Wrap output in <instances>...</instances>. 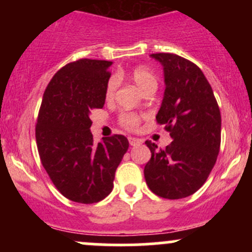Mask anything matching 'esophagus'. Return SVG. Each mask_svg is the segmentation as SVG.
<instances>
[{
    "instance_id": "1",
    "label": "esophagus",
    "mask_w": 252,
    "mask_h": 252,
    "mask_svg": "<svg viewBox=\"0 0 252 252\" xmlns=\"http://www.w3.org/2000/svg\"><path fill=\"white\" fill-rule=\"evenodd\" d=\"M128 140H129V144H130L131 146H135V145H139V144H140V142H141L140 140H139V139L133 138V136H129Z\"/></svg>"
}]
</instances>
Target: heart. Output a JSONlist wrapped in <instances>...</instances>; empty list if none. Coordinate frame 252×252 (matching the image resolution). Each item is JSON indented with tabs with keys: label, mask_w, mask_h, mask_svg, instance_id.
Segmentation results:
<instances>
[{
	"label": "heart",
	"mask_w": 252,
	"mask_h": 252,
	"mask_svg": "<svg viewBox=\"0 0 252 252\" xmlns=\"http://www.w3.org/2000/svg\"><path fill=\"white\" fill-rule=\"evenodd\" d=\"M129 78L130 80L138 86L139 89L144 94L149 93V91H156L157 85V78L155 73L152 72L150 68L145 67V65H138V67L133 68L129 72ZM117 88H118V78L116 75L108 79L107 84L105 88V98L107 101H111L114 97ZM141 122L140 114L135 113V112H122L118 116V123L121 124L123 128L128 129V130H135L139 126Z\"/></svg>",
	"instance_id": "heart-1"
}]
</instances>
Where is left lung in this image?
<instances>
[{
    "mask_svg": "<svg viewBox=\"0 0 252 252\" xmlns=\"http://www.w3.org/2000/svg\"><path fill=\"white\" fill-rule=\"evenodd\" d=\"M163 65V101L156 116L173 141L166 149L146 140L151 158L144 168L147 187L163 199L190 196L212 171L220 147V111L210 83L191 61L152 53Z\"/></svg>",
    "mask_w": 252,
    "mask_h": 252,
    "instance_id": "left-lung-1",
    "label": "left lung"
}]
</instances>
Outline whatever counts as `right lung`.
I'll return each mask as SVG.
<instances>
[{"mask_svg":"<svg viewBox=\"0 0 252 252\" xmlns=\"http://www.w3.org/2000/svg\"><path fill=\"white\" fill-rule=\"evenodd\" d=\"M110 61L81 60L61 68L44 93L35 126L37 151L51 182L67 199L95 204L113 189L129 147L124 135L94 144L90 112L105 105Z\"/></svg>","mask_w":252,"mask_h":252,"instance_id":"right-lung-1","label":"right lung"}]
</instances>
